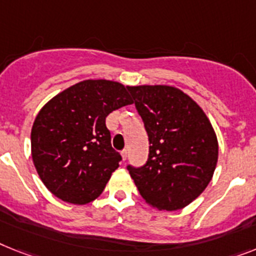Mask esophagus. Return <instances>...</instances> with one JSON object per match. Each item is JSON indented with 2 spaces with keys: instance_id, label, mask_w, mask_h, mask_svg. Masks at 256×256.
<instances>
[{
  "instance_id": "esophagus-1",
  "label": "esophagus",
  "mask_w": 256,
  "mask_h": 256,
  "mask_svg": "<svg viewBox=\"0 0 256 256\" xmlns=\"http://www.w3.org/2000/svg\"><path fill=\"white\" fill-rule=\"evenodd\" d=\"M126 157H128V150H122V158H123V161H126Z\"/></svg>"
}]
</instances>
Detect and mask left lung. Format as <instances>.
Returning a JSON list of instances; mask_svg holds the SVG:
<instances>
[{
    "label": "left lung",
    "mask_w": 256,
    "mask_h": 256,
    "mask_svg": "<svg viewBox=\"0 0 256 256\" xmlns=\"http://www.w3.org/2000/svg\"><path fill=\"white\" fill-rule=\"evenodd\" d=\"M149 137L144 166L126 168L142 199L160 210H176L198 198L212 179L218 144L199 104L172 86H130Z\"/></svg>",
    "instance_id": "1"
}]
</instances>
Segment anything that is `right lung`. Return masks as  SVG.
Listing matches in <instances>:
<instances>
[{
  "label": "right lung",
  "instance_id": "add662e5",
  "mask_svg": "<svg viewBox=\"0 0 256 256\" xmlns=\"http://www.w3.org/2000/svg\"><path fill=\"white\" fill-rule=\"evenodd\" d=\"M128 92L119 82L88 80L40 110L31 130V153L40 179L56 198L84 206L102 194L122 161L106 118L132 104Z\"/></svg>",
  "mask_w": 256,
  "mask_h": 256
}]
</instances>
